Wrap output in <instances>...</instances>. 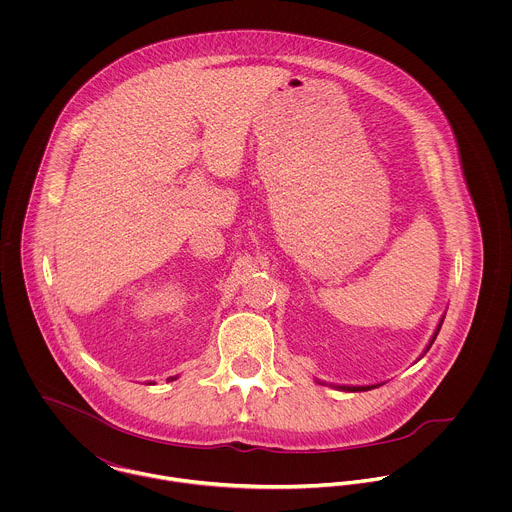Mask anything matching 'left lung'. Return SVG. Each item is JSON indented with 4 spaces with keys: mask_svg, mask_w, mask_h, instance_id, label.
Returning a JSON list of instances; mask_svg holds the SVG:
<instances>
[{
    "mask_svg": "<svg viewBox=\"0 0 512 512\" xmlns=\"http://www.w3.org/2000/svg\"><path fill=\"white\" fill-rule=\"evenodd\" d=\"M441 323H443V317H441V321H439L438 329H436V333H434V337H432V341H430V345L426 347V351H424V355L430 351V347L434 345V341H436V337H438L439 329H441ZM337 388H341V390H347V392H361V390H370V388H376L374 384L372 386H337Z\"/></svg>",
    "mask_w": 512,
    "mask_h": 512,
    "instance_id": "obj_1",
    "label": "left lung"
}]
</instances>
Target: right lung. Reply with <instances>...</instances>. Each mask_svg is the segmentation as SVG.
Masks as SVG:
<instances>
[{"mask_svg": "<svg viewBox=\"0 0 512 512\" xmlns=\"http://www.w3.org/2000/svg\"><path fill=\"white\" fill-rule=\"evenodd\" d=\"M171 380H173V378H171Z\"/></svg>", "mask_w": 512, "mask_h": 512, "instance_id": "1", "label": "right lung"}]
</instances>
